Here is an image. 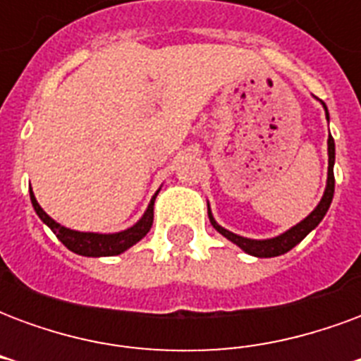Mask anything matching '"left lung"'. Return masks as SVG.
<instances>
[{"label":"left lung","instance_id":"obj_1","mask_svg":"<svg viewBox=\"0 0 361 361\" xmlns=\"http://www.w3.org/2000/svg\"><path fill=\"white\" fill-rule=\"evenodd\" d=\"M325 106V104H323ZM326 110V106H325ZM326 119H329V111H326ZM329 178H326V189H325V195L321 199V203L315 207V211L311 212L307 219H303L300 224H295L294 228H290L288 232L284 234L276 235V238H271V240H250V238H242V235L232 234V232H228L226 228H222L216 224V220L212 219L211 211H209V220H211V224L216 230H219L220 234L228 238L230 242H234L238 247H242L245 253H250V255H255V257H279L282 253H288V251L295 247L298 243L302 242L305 235L310 234L313 228L317 226L319 222L323 220V216L329 211V207H331V201H333L334 195V173H333V166H334V139L333 137H329Z\"/></svg>","mask_w":361,"mask_h":361}]
</instances>
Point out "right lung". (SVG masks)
<instances>
[{
	"label": "right lung",
	"mask_w": 361,
	"mask_h": 361,
	"mask_svg": "<svg viewBox=\"0 0 361 361\" xmlns=\"http://www.w3.org/2000/svg\"><path fill=\"white\" fill-rule=\"evenodd\" d=\"M158 193H154L152 201H150L149 209L142 214V219L135 224V226L127 228L123 232H118V234H92V232H75V230H69V228L61 226L56 220H51L46 212L42 211V207L36 201L35 193L30 189V201H32V207H35L36 214L40 216L44 224H48L54 234L58 235V240L67 250H71L73 253H79V255H85V257H111V255H119L126 250H129L131 245L142 240L147 232L152 226V216H154V199H157Z\"/></svg>",
	"instance_id": "right-lung-1"
}]
</instances>
